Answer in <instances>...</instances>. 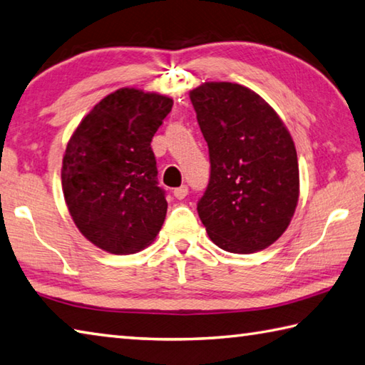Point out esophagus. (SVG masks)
<instances>
[{
    "mask_svg": "<svg viewBox=\"0 0 365 365\" xmlns=\"http://www.w3.org/2000/svg\"><path fill=\"white\" fill-rule=\"evenodd\" d=\"M188 195V187L187 185H182V187H178L174 190V196L177 197V200H185Z\"/></svg>",
    "mask_w": 365,
    "mask_h": 365,
    "instance_id": "34e87169",
    "label": "esophagus"
}]
</instances>
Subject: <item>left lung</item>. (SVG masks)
<instances>
[{
	"label": "left lung",
	"instance_id": "left-lung-1",
	"mask_svg": "<svg viewBox=\"0 0 365 365\" xmlns=\"http://www.w3.org/2000/svg\"><path fill=\"white\" fill-rule=\"evenodd\" d=\"M190 98L209 147L210 178L197 214L210 241L233 254L269 247L287 230L300 196L292 135L242 84L207 81Z\"/></svg>",
	"mask_w": 365,
	"mask_h": 365
}]
</instances>
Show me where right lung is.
Wrapping results in <instances>:
<instances>
[{
  "instance_id": "obj_1",
  "label": "right lung",
  "mask_w": 365,
  "mask_h": 365,
  "mask_svg": "<svg viewBox=\"0 0 365 365\" xmlns=\"http://www.w3.org/2000/svg\"><path fill=\"white\" fill-rule=\"evenodd\" d=\"M172 105L169 96L121 88L73 130L62 160V191L79 233L98 249L135 254L160 233L168 201L150 143Z\"/></svg>"
}]
</instances>
